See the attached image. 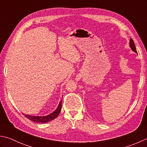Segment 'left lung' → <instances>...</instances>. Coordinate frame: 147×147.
<instances>
[{
    "mask_svg": "<svg viewBox=\"0 0 147 147\" xmlns=\"http://www.w3.org/2000/svg\"><path fill=\"white\" fill-rule=\"evenodd\" d=\"M130 47H131V48L132 49V50H133V51H134V52L137 53L136 47H135V45H134V42L133 41V40L132 39H131V40H130Z\"/></svg>",
    "mask_w": 147,
    "mask_h": 147,
    "instance_id": "1",
    "label": "left lung"
}]
</instances>
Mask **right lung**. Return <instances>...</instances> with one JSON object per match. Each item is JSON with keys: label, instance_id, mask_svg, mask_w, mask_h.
<instances>
[{"label": "right lung", "instance_id": "obj_1", "mask_svg": "<svg viewBox=\"0 0 147 147\" xmlns=\"http://www.w3.org/2000/svg\"><path fill=\"white\" fill-rule=\"evenodd\" d=\"M61 108H62V100H60L58 107H57L56 110H55L52 113L48 115L47 116L33 117V116L28 115H24H24L25 117H27V119L32 120V121H34L37 123H47L51 121V120H53L54 119H55V118L58 117L60 111H61Z\"/></svg>", "mask_w": 147, "mask_h": 147}]
</instances>
